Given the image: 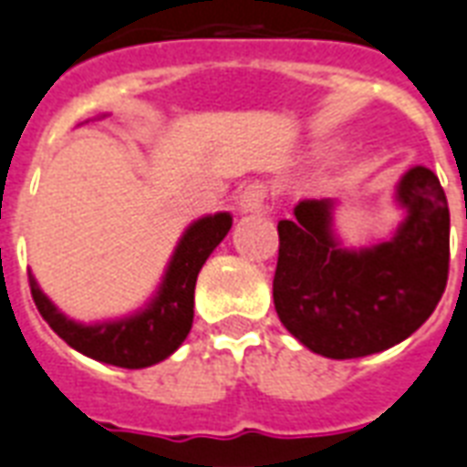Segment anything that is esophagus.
<instances>
[{"instance_id":"34e87169","label":"esophagus","mask_w":467,"mask_h":467,"mask_svg":"<svg viewBox=\"0 0 467 467\" xmlns=\"http://www.w3.org/2000/svg\"><path fill=\"white\" fill-rule=\"evenodd\" d=\"M265 196H268V187H265L263 182H254V184H248V187L238 194V209L244 213L261 212Z\"/></svg>"}]
</instances>
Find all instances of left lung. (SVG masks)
Wrapping results in <instances>:
<instances>
[{
  "mask_svg": "<svg viewBox=\"0 0 467 467\" xmlns=\"http://www.w3.org/2000/svg\"><path fill=\"white\" fill-rule=\"evenodd\" d=\"M396 202L406 216L389 241L345 248L332 229V199H303L278 221L273 303L285 329L315 354L357 359L404 342L446 290L451 213L429 167H411Z\"/></svg>",
  "mask_w": 467,
  "mask_h": 467,
  "instance_id": "8db88e82",
  "label": "left lung"
}]
</instances>
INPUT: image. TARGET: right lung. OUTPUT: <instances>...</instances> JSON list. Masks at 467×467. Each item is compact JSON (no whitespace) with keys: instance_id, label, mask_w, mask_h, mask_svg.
<instances>
[{"instance_id":"add662e5","label":"right lung","mask_w":467,"mask_h":467,"mask_svg":"<svg viewBox=\"0 0 467 467\" xmlns=\"http://www.w3.org/2000/svg\"><path fill=\"white\" fill-rule=\"evenodd\" d=\"M231 223L234 219L229 212L194 221L182 234L157 296L147 303V307L130 317L96 325L71 320L41 293L34 275H29L31 297L48 327L80 354L125 369L152 367L167 359L187 339L194 320L196 275L213 248L229 234Z\"/></svg>"}]
</instances>
